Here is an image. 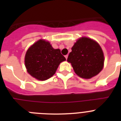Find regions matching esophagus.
Wrapping results in <instances>:
<instances>
[{
	"label": "esophagus",
	"instance_id": "34e87169",
	"mask_svg": "<svg viewBox=\"0 0 121 121\" xmlns=\"http://www.w3.org/2000/svg\"><path fill=\"white\" fill-rule=\"evenodd\" d=\"M68 55H66V56H65V57L66 59H67V58H68Z\"/></svg>",
	"mask_w": 121,
	"mask_h": 121
}]
</instances>
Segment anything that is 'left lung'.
<instances>
[{"label": "left lung", "instance_id": "obj_1", "mask_svg": "<svg viewBox=\"0 0 121 121\" xmlns=\"http://www.w3.org/2000/svg\"><path fill=\"white\" fill-rule=\"evenodd\" d=\"M71 50L67 61L71 63L78 76L90 79L102 70L104 53L97 42L88 37H81L74 44Z\"/></svg>", "mask_w": 121, "mask_h": 121}]
</instances>
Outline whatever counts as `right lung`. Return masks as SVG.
Instances as JSON below:
<instances>
[{"instance_id": "right-lung-1", "label": "right lung", "mask_w": 121, "mask_h": 121, "mask_svg": "<svg viewBox=\"0 0 121 121\" xmlns=\"http://www.w3.org/2000/svg\"><path fill=\"white\" fill-rule=\"evenodd\" d=\"M66 60L59 49L40 39L29 48L25 56L28 73L39 81H45L55 74L59 64Z\"/></svg>"}]
</instances>
